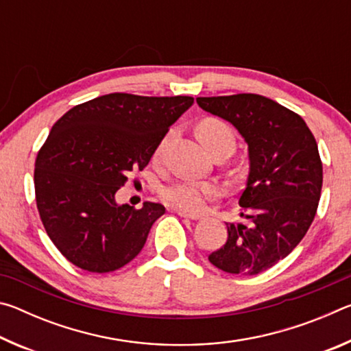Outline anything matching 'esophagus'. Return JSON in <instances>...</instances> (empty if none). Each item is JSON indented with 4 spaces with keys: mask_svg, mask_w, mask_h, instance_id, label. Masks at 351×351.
<instances>
[{
    "mask_svg": "<svg viewBox=\"0 0 351 351\" xmlns=\"http://www.w3.org/2000/svg\"><path fill=\"white\" fill-rule=\"evenodd\" d=\"M176 213L180 217H182V218H189V219H201V215H198V213H189V212H186V210H181V209H178L176 210Z\"/></svg>",
    "mask_w": 351,
    "mask_h": 351,
    "instance_id": "esophagus-1",
    "label": "esophagus"
}]
</instances>
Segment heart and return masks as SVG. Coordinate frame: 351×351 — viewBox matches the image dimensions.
Segmentation results:
<instances>
[{
	"label": "heart",
	"instance_id": "b5f03b06",
	"mask_svg": "<svg viewBox=\"0 0 351 351\" xmlns=\"http://www.w3.org/2000/svg\"><path fill=\"white\" fill-rule=\"evenodd\" d=\"M167 133L159 142L156 150H154V158H159L164 152V147L170 138ZM198 136L204 147L212 154L221 150V148H229L234 150L235 147V133L228 123L219 121V119H204L198 127ZM219 193L218 187L212 182H198V181H180L161 190V197L165 203L175 206L181 210L187 212H201L204 210L207 201L217 198Z\"/></svg>",
	"mask_w": 351,
	"mask_h": 351
}]
</instances>
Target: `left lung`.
I'll list each match as a JSON object with an SVG mask.
<instances>
[{"label": "left lung", "mask_w": 351, "mask_h": 351, "mask_svg": "<svg viewBox=\"0 0 351 351\" xmlns=\"http://www.w3.org/2000/svg\"><path fill=\"white\" fill-rule=\"evenodd\" d=\"M247 144L249 175L239 204L247 223H226L228 241L209 261L229 274H260L304 239L322 190V162L304 119L258 94L198 97Z\"/></svg>", "instance_id": "obj_1"}]
</instances>
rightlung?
<instances>
[{"mask_svg": "<svg viewBox=\"0 0 351 351\" xmlns=\"http://www.w3.org/2000/svg\"><path fill=\"white\" fill-rule=\"evenodd\" d=\"M193 97L112 93L71 108L35 161V197L47 235L71 263L111 272L130 263L165 207L119 204L130 171L142 170Z\"/></svg>", "mask_w": 351, "mask_h": 351, "instance_id": "obj_1", "label": "right lung"}]
</instances>
